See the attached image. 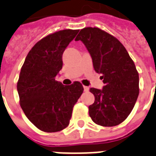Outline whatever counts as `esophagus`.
<instances>
[{"label":"esophagus","mask_w":156,"mask_h":156,"mask_svg":"<svg viewBox=\"0 0 156 156\" xmlns=\"http://www.w3.org/2000/svg\"><path fill=\"white\" fill-rule=\"evenodd\" d=\"M84 90L85 92H88L89 90V87H87V86H84Z\"/></svg>","instance_id":"1"}]
</instances>
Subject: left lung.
Returning a JSON list of instances; mask_svg holds the SVG:
<instances>
[{
  "label": "left lung",
  "instance_id": "left-lung-1",
  "mask_svg": "<svg viewBox=\"0 0 156 156\" xmlns=\"http://www.w3.org/2000/svg\"><path fill=\"white\" fill-rule=\"evenodd\" d=\"M76 41L84 43L104 83L102 89H90L95 100L89 107V116L98 125H118L131 113L139 94L134 62L115 37L98 27L81 29Z\"/></svg>",
  "mask_w": 156,
  "mask_h": 156
}]
</instances>
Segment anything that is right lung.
Masks as SVG:
<instances>
[{
    "label": "right lung",
    "instance_id": "1",
    "mask_svg": "<svg viewBox=\"0 0 156 156\" xmlns=\"http://www.w3.org/2000/svg\"><path fill=\"white\" fill-rule=\"evenodd\" d=\"M79 30H62L44 37L27 55L17 90L27 119L41 131L58 132L68 126L74 105L84 88L78 81L63 85L55 80L62 54Z\"/></svg>",
    "mask_w": 156,
    "mask_h": 156
}]
</instances>
